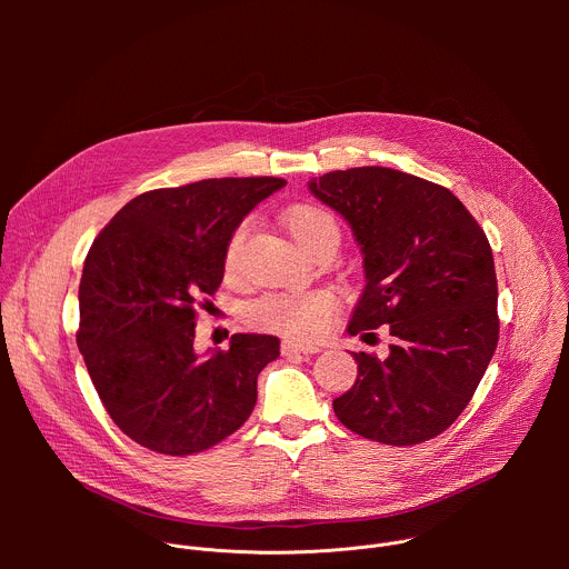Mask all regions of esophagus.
I'll use <instances>...</instances> for the list:
<instances>
[{"label": "esophagus", "instance_id": "esophagus-1", "mask_svg": "<svg viewBox=\"0 0 569 569\" xmlns=\"http://www.w3.org/2000/svg\"><path fill=\"white\" fill-rule=\"evenodd\" d=\"M281 353H283V356H297V353H301V356H312V353H319V347H315V345H301V342H295V340H283Z\"/></svg>", "mask_w": 569, "mask_h": 569}]
</instances>
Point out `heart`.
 Instances as JSON below:
<instances>
[{"label":"heart","mask_w":569,"mask_h":569,"mask_svg":"<svg viewBox=\"0 0 569 569\" xmlns=\"http://www.w3.org/2000/svg\"><path fill=\"white\" fill-rule=\"evenodd\" d=\"M286 227L299 248L310 252L327 240H338L340 231L336 218L321 207L297 204L286 211ZM252 229V220H242L224 250L227 270L236 268L246 238ZM338 310V299L329 290H308V292H286V295H266L248 308V317L259 329L283 333L290 338L312 340L331 329L333 315Z\"/></svg>","instance_id":"1"}]
</instances>
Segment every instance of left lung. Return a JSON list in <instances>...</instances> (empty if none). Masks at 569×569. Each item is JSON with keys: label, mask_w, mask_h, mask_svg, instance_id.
<instances>
[{"label": "left lung", "mask_w": 569, "mask_h": 569, "mask_svg": "<svg viewBox=\"0 0 569 569\" xmlns=\"http://www.w3.org/2000/svg\"><path fill=\"white\" fill-rule=\"evenodd\" d=\"M308 191L351 227L365 288L347 333L389 327L387 358L353 353L358 378L333 400L356 435L415 446L466 410L500 336L498 279L486 233L443 187L360 167L323 173Z\"/></svg>", "instance_id": "left-lung-1"}]
</instances>
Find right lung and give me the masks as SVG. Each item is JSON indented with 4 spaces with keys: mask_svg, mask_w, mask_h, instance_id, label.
<instances>
[{
    "mask_svg": "<svg viewBox=\"0 0 569 569\" xmlns=\"http://www.w3.org/2000/svg\"><path fill=\"white\" fill-rule=\"evenodd\" d=\"M279 178H220L130 200L99 233L78 288V349L110 419L139 446L184 457L248 421L279 338L236 333L196 353V308L224 277L233 229Z\"/></svg>",
    "mask_w": 569,
    "mask_h": 569,
    "instance_id": "right-lung-1",
    "label": "right lung"
}]
</instances>
